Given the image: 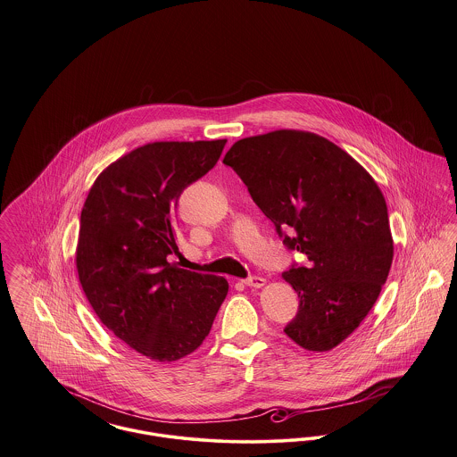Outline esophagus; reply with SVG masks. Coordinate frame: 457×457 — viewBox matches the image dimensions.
<instances>
[{
	"label": "esophagus",
	"mask_w": 457,
	"mask_h": 457,
	"mask_svg": "<svg viewBox=\"0 0 457 457\" xmlns=\"http://www.w3.org/2000/svg\"><path fill=\"white\" fill-rule=\"evenodd\" d=\"M241 283L245 284V286H248V287H262V286L265 284V279L259 278V276H250V278L243 279Z\"/></svg>",
	"instance_id": "obj_1"
}]
</instances>
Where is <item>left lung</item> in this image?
<instances>
[{"label":"left lung","mask_w":457,"mask_h":457,"mask_svg":"<svg viewBox=\"0 0 457 457\" xmlns=\"http://www.w3.org/2000/svg\"><path fill=\"white\" fill-rule=\"evenodd\" d=\"M222 162L284 245L308 261L283 274L300 298L284 332L308 351L336 348L369 315L391 270L394 241L378 185L348 153L310 131L241 138Z\"/></svg>","instance_id":"left-lung-1"}]
</instances>
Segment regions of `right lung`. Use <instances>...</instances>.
Returning <instances> with one entry per match:
<instances>
[{
  "label": "right lung",
  "mask_w": 457,
  "mask_h": 457,
  "mask_svg": "<svg viewBox=\"0 0 457 457\" xmlns=\"http://www.w3.org/2000/svg\"><path fill=\"white\" fill-rule=\"evenodd\" d=\"M226 140L154 142L120 157L88 190L77 272L99 320L130 348L170 363L209 336L228 281L168 261L181 192L209 173Z\"/></svg>",
  "instance_id": "right-lung-1"
}]
</instances>
